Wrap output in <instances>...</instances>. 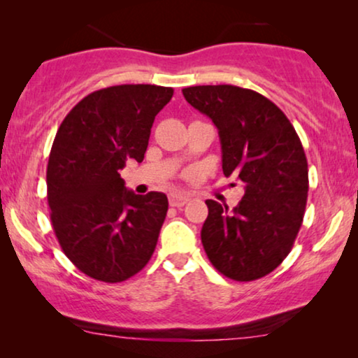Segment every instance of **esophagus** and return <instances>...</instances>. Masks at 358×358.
Wrapping results in <instances>:
<instances>
[{"instance_id":"obj_1","label":"esophagus","mask_w":358,"mask_h":358,"mask_svg":"<svg viewBox=\"0 0 358 358\" xmlns=\"http://www.w3.org/2000/svg\"><path fill=\"white\" fill-rule=\"evenodd\" d=\"M189 202V197L179 192H171L169 194V205L171 207H184Z\"/></svg>"}]
</instances>
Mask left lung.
I'll return each mask as SVG.
<instances>
[{
  "instance_id": "left-lung-1",
  "label": "left lung",
  "mask_w": 358,
  "mask_h": 358,
  "mask_svg": "<svg viewBox=\"0 0 358 358\" xmlns=\"http://www.w3.org/2000/svg\"><path fill=\"white\" fill-rule=\"evenodd\" d=\"M182 94L212 119L222 143L223 174L239 179L244 195L233 212L207 200L205 252L220 273L257 280L292 251L305 217L308 161L287 115L259 92L231 85L190 86Z\"/></svg>"
}]
</instances>
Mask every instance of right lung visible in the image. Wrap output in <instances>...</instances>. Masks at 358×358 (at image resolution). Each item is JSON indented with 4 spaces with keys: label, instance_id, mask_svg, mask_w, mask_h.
<instances>
[{
    "label": "right lung",
    "instance_id": "obj_1",
    "mask_svg": "<svg viewBox=\"0 0 358 358\" xmlns=\"http://www.w3.org/2000/svg\"><path fill=\"white\" fill-rule=\"evenodd\" d=\"M173 94L156 85L104 87L78 102L57 131L47 166L52 227L87 277L124 282L153 256L168 197L134 194L119 169L129 158L143 161L155 117Z\"/></svg>",
    "mask_w": 358,
    "mask_h": 358
}]
</instances>
